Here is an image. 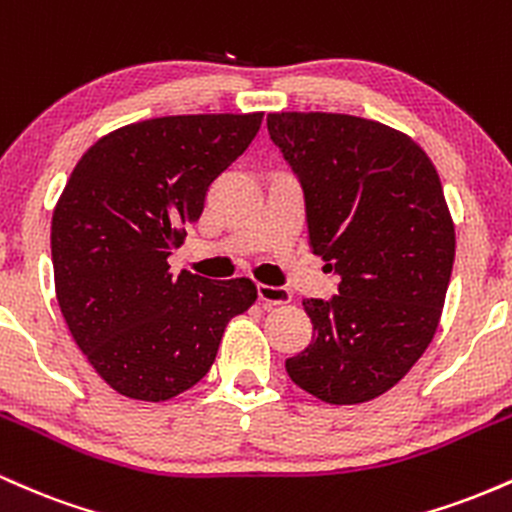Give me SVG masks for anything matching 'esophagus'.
<instances>
[{
	"instance_id": "1",
	"label": "esophagus",
	"mask_w": 512,
	"mask_h": 512,
	"mask_svg": "<svg viewBox=\"0 0 512 512\" xmlns=\"http://www.w3.org/2000/svg\"><path fill=\"white\" fill-rule=\"evenodd\" d=\"M257 298H260L264 308H269V305H284L291 301V291L284 289V286L257 284Z\"/></svg>"
}]
</instances>
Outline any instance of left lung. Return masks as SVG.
<instances>
[{
    "label": "left lung",
    "mask_w": 512,
    "mask_h": 512,
    "mask_svg": "<svg viewBox=\"0 0 512 512\" xmlns=\"http://www.w3.org/2000/svg\"><path fill=\"white\" fill-rule=\"evenodd\" d=\"M267 129L303 190L310 248L342 279L330 301H303L313 344L286 373L322 402H368L436 334L455 262L440 178L407 134L363 117L272 113Z\"/></svg>",
    "instance_id": "left-lung-1"
}]
</instances>
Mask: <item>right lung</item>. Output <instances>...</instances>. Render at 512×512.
I'll list each match as a JSON object with an SVG mask.
<instances>
[{
  "label": "right lung",
  "instance_id": "obj_1",
  "mask_svg": "<svg viewBox=\"0 0 512 512\" xmlns=\"http://www.w3.org/2000/svg\"><path fill=\"white\" fill-rule=\"evenodd\" d=\"M252 115H170L98 139L52 214V267L76 346L120 395L163 402L209 373L226 322L257 298L250 279L170 272L182 226L248 149Z\"/></svg>",
  "mask_w": 512,
  "mask_h": 512
}]
</instances>
